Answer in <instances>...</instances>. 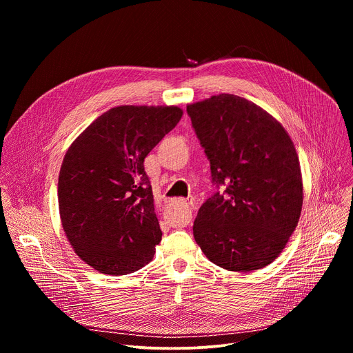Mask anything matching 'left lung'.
Masks as SVG:
<instances>
[{"label":"left lung","mask_w":353,"mask_h":353,"mask_svg":"<svg viewBox=\"0 0 353 353\" xmlns=\"http://www.w3.org/2000/svg\"><path fill=\"white\" fill-rule=\"evenodd\" d=\"M211 163L225 187L199 208L192 233L210 261L236 272L271 264L294 232L303 205V181L294 145L264 109L221 93L187 106Z\"/></svg>","instance_id":"left-lung-1"}]
</instances>
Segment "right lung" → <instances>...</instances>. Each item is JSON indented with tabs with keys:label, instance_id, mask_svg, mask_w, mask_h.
Masks as SVG:
<instances>
[{
	"label": "right lung",
	"instance_id": "right-lung-1",
	"mask_svg": "<svg viewBox=\"0 0 353 353\" xmlns=\"http://www.w3.org/2000/svg\"><path fill=\"white\" fill-rule=\"evenodd\" d=\"M181 116L177 106H117L68 148L61 225L77 256L100 274L125 275L152 261L162 230L143 161Z\"/></svg>",
	"mask_w": 353,
	"mask_h": 353
}]
</instances>
